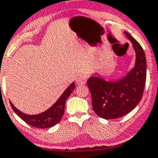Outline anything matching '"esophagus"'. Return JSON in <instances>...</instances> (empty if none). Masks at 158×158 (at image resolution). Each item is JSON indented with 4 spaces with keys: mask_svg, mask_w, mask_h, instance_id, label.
I'll use <instances>...</instances> for the list:
<instances>
[{
    "mask_svg": "<svg viewBox=\"0 0 158 158\" xmlns=\"http://www.w3.org/2000/svg\"><path fill=\"white\" fill-rule=\"evenodd\" d=\"M77 85H83L86 82V77L85 76H80L76 80Z\"/></svg>",
    "mask_w": 158,
    "mask_h": 158,
    "instance_id": "esophagus-1",
    "label": "esophagus"
}]
</instances>
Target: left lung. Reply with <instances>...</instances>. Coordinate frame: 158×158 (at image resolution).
Listing matches in <instances>:
<instances>
[{
    "label": "left lung",
    "instance_id": "8db88e82",
    "mask_svg": "<svg viewBox=\"0 0 158 158\" xmlns=\"http://www.w3.org/2000/svg\"><path fill=\"white\" fill-rule=\"evenodd\" d=\"M135 53L134 67L117 81L91 76L87 86L92 97L93 109L104 119L118 118L133 110L141 101L147 78V61L143 50L129 32H124Z\"/></svg>",
    "mask_w": 158,
    "mask_h": 158
}]
</instances>
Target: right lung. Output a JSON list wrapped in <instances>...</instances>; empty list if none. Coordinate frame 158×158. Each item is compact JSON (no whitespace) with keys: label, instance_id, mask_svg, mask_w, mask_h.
<instances>
[{"label":"right lung","instance_id":"add662e5","mask_svg":"<svg viewBox=\"0 0 158 158\" xmlns=\"http://www.w3.org/2000/svg\"><path fill=\"white\" fill-rule=\"evenodd\" d=\"M75 88H76V85H75V82H73L63 92L61 97H59L57 101L51 107L40 114H26L16 108L13 105L11 101H9L10 104H11L15 113L27 124L33 126V127L39 128V129H48V128L53 127L57 125L61 121L64 112V105H65L66 100L69 98Z\"/></svg>","mask_w":158,"mask_h":158}]
</instances>
